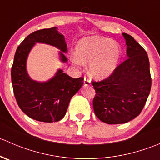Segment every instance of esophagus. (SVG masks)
<instances>
[{
    "label": "esophagus",
    "instance_id": "esophagus-1",
    "mask_svg": "<svg viewBox=\"0 0 160 160\" xmlns=\"http://www.w3.org/2000/svg\"><path fill=\"white\" fill-rule=\"evenodd\" d=\"M83 83H84V86H89L90 84V80L88 77H84V80H83Z\"/></svg>",
    "mask_w": 160,
    "mask_h": 160
}]
</instances>
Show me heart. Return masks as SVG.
Listing matches in <instances>:
<instances>
[{
	"label": "heart",
	"instance_id": "b5f03b06",
	"mask_svg": "<svg viewBox=\"0 0 160 160\" xmlns=\"http://www.w3.org/2000/svg\"><path fill=\"white\" fill-rule=\"evenodd\" d=\"M76 54L77 59H74V62H92V76L98 79H104L117 67L121 57V49L110 38L93 36L80 41L76 49Z\"/></svg>",
	"mask_w": 160,
	"mask_h": 160
}]
</instances>
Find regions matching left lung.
Instances as JSON below:
<instances>
[{"instance_id": "1", "label": "left lung", "mask_w": 160, "mask_h": 160, "mask_svg": "<svg viewBox=\"0 0 160 160\" xmlns=\"http://www.w3.org/2000/svg\"><path fill=\"white\" fill-rule=\"evenodd\" d=\"M128 59L101 81H92L96 94L93 100L97 117L109 125L123 124L136 118L146 104L151 90L147 52L132 36L122 34Z\"/></svg>"}]
</instances>
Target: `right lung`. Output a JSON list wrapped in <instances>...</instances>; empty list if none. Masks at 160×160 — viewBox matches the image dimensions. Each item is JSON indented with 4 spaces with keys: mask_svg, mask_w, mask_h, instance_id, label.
Listing matches in <instances>:
<instances>
[{
    "mask_svg": "<svg viewBox=\"0 0 160 160\" xmlns=\"http://www.w3.org/2000/svg\"><path fill=\"white\" fill-rule=\"evenodd\" d=\"M36 42L58 48L61 51V61H67L62 52H67V43L57 28H45L31 33L19 45L14 55L11 67L14 94L21 110L31 118L42 122H56L65 116L70 99L83 84V78H72L59 70L46 82L32 80L26 70V60Z\"/></svg>",
    "mask_w": 160,
    "mask_h": 160,
    "instance_id": "obj_1",
    "label": "right lung"
}]
</instances>
